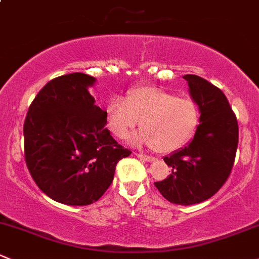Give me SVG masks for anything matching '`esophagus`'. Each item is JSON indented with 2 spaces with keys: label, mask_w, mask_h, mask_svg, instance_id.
Listing matches in <instances>:
<instances>
[{
  "label": "esophagus",
  "mask_w": 259,
  "mask_h": 259,
  "mask_svg": "<svg viewBox=\"0 0 259 259\" xmlns=\"http://www.w3.org/2000/svg\"><path fill=\"white\" fill-rule=\"evenodd\" d=\"M136 155H137V157L140 158V159H142V160H147V162H152V160H154V158L149 157V155L143 154V153H136Z\"/></svg>",
  "instance_id": "esophagus-1"
}]
</instances>
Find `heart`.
Listing matches in <instances>:
<instances>
[{"mask_svg": "<svg viewBox=\"0 0 259 259\" xmlns=\"http://www.w3.org/2000/svg\"><path fill=\"white\" fill-rule=\"evenodd\" d=\"M141 122V143L152 146L158 153L179 149L195 135L200 111L190 97L174 94L154 86H140L122 97L111 100L107 107V123L115 136L124 140Z\"/></svg>", "mask_w": 259, "mask_h": 259, "instance_id": "heart-1", "label": "heart"}]
</instances>
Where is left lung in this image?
<instances>
[{
    "label": "left lung",
    "mask_w": 259,
    "mask_h": 259,
    "mask_svg": "<svg viewBox=\"0 0 259 259\" xmlns=\"http://www.w3.org/2000/svg\"><path fill=\"white\" fill-rule=\"evenodd\" d=\"M189 93L200 111L193 141L164 157L171 174L154 183L168 201L193 205L215 195L229 179L238 144V124L225 94L207 80L188 74Z\"/></svg>",
    "instance_id": "obj_1"
}]
</instances>
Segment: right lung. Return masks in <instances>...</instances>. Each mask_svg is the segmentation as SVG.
Returning <instances> with one entry per match:
<instances>
[{"label": "right lung", "mask_w": 259, "mask_h": 259, "mask_svg": "<svg viewBox=\"0 0 259 259\" xmlns=\"http://www.w3.org/2000/svg\"><path fill=\"white\" fill-rule=\"evenodd\" d=\"M84 73L51 80L34 97L23 126L24 158L35 184L60 204L84 206L97 201L131 151L106 128L107 112L95 105Z\"/></svg>", "instance_id": "add662e5"}]
</instances>
